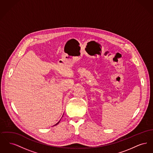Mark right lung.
<instances>
[{
  "label": "right lung",
  "mask_w": 153,
  "mask_h": 153,
  "mask_svg": "<svg viewBox=\"0 0 153 153\" xmlns=\"http://www.w3.org/2000/svg\"><path fill=\"white\" fill-rule=\"evenodd\" d=\"M62 117H63V116H62ZM60 120H61V119H60ZM60 120H59V122H58V123H56V124H55V125H54V126H56V125H57V124H58V123H59V122H60Z\"/></svg>",
  "instance_id": "right-lung-1"
}]
</instances>
